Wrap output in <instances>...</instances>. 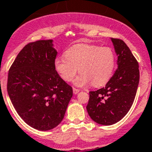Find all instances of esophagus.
<instances>
[{"label": "esophagus", "mask_w": 152, "mask_h": 152, "mask_svg": "<svg viewBox=\"0 0 152 152\" xmlns=\"http://www.w3.org/2000/svg\"><path fill=\"white\" fill-rule=\"evenodd\" d=\"M80 91V90L79 89H77V88H73V93L75 94H77V93Z\"/></svg>", "instance_id": "esophagus-1"}]
</instances>
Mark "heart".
Masks as SVG:
<instances>
[{"label":"heart","instance_id":"heart-1","mask_svg":"<svg viewBox=\"0 0 152 152\" xmlns=\"http://www.w3.org/2000/svg\"><path fill=\"white\" fill-rule=\"evenodd\" d=\"M54 65L56 72L65 81L72 80L79 68L80 74L75 80V85L84 87L92 84L100 87L112 77L116 57L108 46L80 43L69 48L65 56L56 58Z\"/></svg>","mask_w":152,"mask_h":152}]
</instances>
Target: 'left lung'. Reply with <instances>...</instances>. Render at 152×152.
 Segmentation results:
<instances>
[{"mask_svg":"<svg viewBox=\"0 0 152 152\" xmlns=\"http://www.w3.org/2000/svg\"><path fill=\"white\" fill-rule=\"evenodd\" d=\"M118 68L104 88L90 91L87 110L96 123L110 126L129 111L139 83V63L123 40L111 38Z\"/></svg>","mask_w":152,"mask_h":152,"instance_id":"obj_1","label":"left lung"}]
</instances>
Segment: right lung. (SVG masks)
<instances>
[{
  "mask_svg": "<svg viewBox=\"0 0 152 152\" xmlns=\"http://www.w3.org/2000/svg\"><path fill=\"white\" fill-rule=\"evenodd\" d=\"M53 40L27 44L9 70L7 93L18 115L29 126L47 131L62 121L72 88L56 72Z\"/></svg>",
  "mask_w": 152,
  "mask_h": 152,
  "instance_id": "1",
  "label": "right lung"
}]
</instances>
